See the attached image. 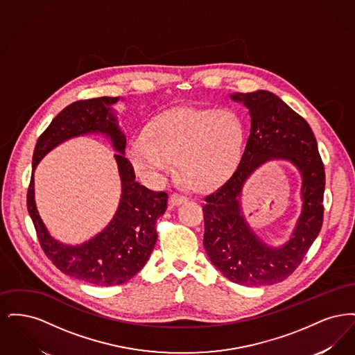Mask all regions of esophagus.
Segmentation results:
<instances>
[{
    "mask_svg": "<svg viewBox=\"0 0 355 355\" xmlns=\"http://www.w3.org/2000/svg\"><path fill=\"white\" fill-rule=\"evenodd\" d=\"M186 201H187V197L180 194V193H173V194L170 196L169 203L170 205H173V206L181 205V203L186 202Z\"/></svg>",
    "mask_w": 355,
    "mask_h": 355,
    "instance_id": "34e87169",
    "label": "esophagus"
}]
</instances>
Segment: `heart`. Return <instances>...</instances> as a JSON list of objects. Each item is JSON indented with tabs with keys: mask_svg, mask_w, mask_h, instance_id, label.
Masks as SVG:
<instances>
[{
	"mask_svg": "<svg viewBox=\"0 0 355 355\" xmlns=\"http://www.w3.org/2000/svg\"><path fill=\"white\" fill-rule=\"evenodd\" d=\"M243 142V125L229 109L178 107L155 117L130 144L128 157L135 171L159 178L175 168L186 184L207 189L234 168Z\"/></svg>",
	"mask_w": 355,
	"mask_h": 355,
	"instance_id": "b5f03b06",
	"label": "heart"
}]
</instances>
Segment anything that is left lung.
Wrapping results in <instances>:
<instances>
[{
	"instance_id": "8db88e82",
	"label": "left lung",
	"mask_w": 355,
	"mask_h": 355,
	"mask_svg": "<svg viewBox=\"0 0 355 355\" xmlns=\"http://www.w3.org/2000/svg\"><path fill=\"white\" fill-rule=\"evenodd\" d=\"M230 97L249 109L250 135L232 175L205 197L203 246L211 263L232 282L272 285L301 265L321 232L324 168L311 128L278 96L257 90ZM272 159L288 160L303 175V211L291 239L279 248L269 247L253 233L239 201L245 180Z\"/></svg>"
}]
</instances>
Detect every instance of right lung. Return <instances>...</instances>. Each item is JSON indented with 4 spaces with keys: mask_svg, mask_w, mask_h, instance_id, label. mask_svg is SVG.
<instances>
[{
    "mask_svg": "<svg viewBox=\"0 0 355 355\" xmlns=\"http://www.w3.org/2000/svg\"><path fill=\"white\" fill-rule=\"evenodd\" d=\"M119 97H100L67 106L40 135L33 153L37 162L64 140L78 135H106L118 152L123 194L110 225L92 240L71 247L54 240L40 220L33 201V169L28 189V211L40 245L57 269L97 286H116L133 278L148 262L157 241L155 222L166 211L168 194L153 191L135 181V169L125 157L126 137L119 129L112 105Z\"/></svg>",
    "mask_w": 355,
    "mask_h": 355,
    "instance_id": "add662e5",
    "label": "right lung"
}]
</instances>
